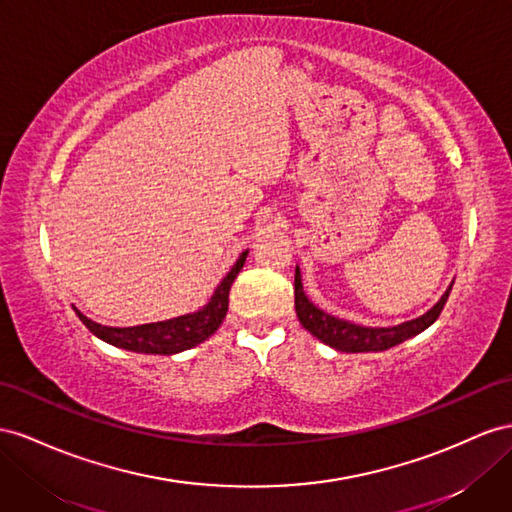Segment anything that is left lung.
<instances>
[{
	"instance_id": "1",
	"label": "left lung",
	"mask_w": 512,
	"mask_h": 512,
	"mask_svg": "<svg viewBox=\"0 0 512 512\" xmlns=\"http://www.w3.org/2000/svg\"><path fill=\"white\" fill-rule=\"evenodd\" d=\"M452 285L445 290L439 303L430 311H426L424 316L402 322L398 326H383V329H378L376 326V329H372V326H361V324H352L348 320H339L331 316V313H326L313 305L303 292V279H300V270L296 268L294 305H296V316L300 324H303L313 337H318L326 346L342 352H381L391 346L402 344L404 339L415 337L422 331H426L430 324H435V320L441 316L445 303H448Z\"/></svg>"
}]
</instances>
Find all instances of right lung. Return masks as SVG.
I'll use <instances>...</instances> for the list:
<instances>
[{"label": "right lung", "mask_w": 512, "mask_h": 512, "mask_svg": "<svg viewBox=\"0 0 512 512\" xmlns=\"http://www.w3.org/2000/svg\"><path fill=\"white\" fill-rule=\"evenodd\" d=\"M246 255L248 251H244L240 259L235 261V266L229 270L227 277L216 287L212 300H209L203 309L188 313V316L116 329V326H103L88 320L77 309L75 313L80 316V320L86 324V329L90 333L112 346H119L131 352H144V355H177L181 350H188L194 348L196 344L205 342L207 337H212L218 331V326L225 320L229 309V290L244 266Z\"/></svg>", "instance_id": "obj_1"}]
</instances>
